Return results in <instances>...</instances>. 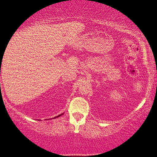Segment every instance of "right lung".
Listing matches in <instances>:
<instances>
[{
  "mask_svg": "<svg viewBox=\"0 0 157 157\" xmlns=\"http://www.w3.org/2000/svg\"><path fill=\"white\" fill-rule=\"evenodd\" d=\"M62 115H63V113L62 114H60V115H59V116H56V117H55L54 118H57V117H59L60 116H62Z\"/></svg>",
  "mask_w": 157,
  "mask_h": 157,
  "instance_id": "1",
  "label": "right lung"
}]
</instances>
